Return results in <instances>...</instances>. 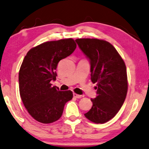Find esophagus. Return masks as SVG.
<instances>
[{
  "instance_id": "34e87169",
  "label": "esophagus",
  "mask_w": 149,
  "mask_h": 149,
  "mask_svg": "<svg viewBox=\"0 0 149 149\" xmlns=\"http://www.w3.org/2000/svg\"><path fill=\"white\" fill-rule=\"evenodd\" d=\"M73 96H74V97H76V98H81V97H83V95H79V94H77V93H73Z\"/></svg>"
}]
</instances>
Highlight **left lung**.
<instances>
[{
	"label": "left lung",
	"mask_w": 149,
	"mask_h": 149,
	"mask_svg": "<svg viewBox=\"0 0 149 149\" xmlns=\"http://www.w3.org/2000/svg\"><path fill=\"white\" fill-rule=\"evenodd\" d=\"M79 48L90 60L91 80L96 83L97 96L85 117L104 123L115 117L125 101L128 89L125 62L110 42L97 38H77Z\"/></svg>",
	"instance_id": "left-lung-1"
}]
</instances>
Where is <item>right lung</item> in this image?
I'll use <instances>...</instances> for the list:
<instances>
[{
    "mask_svg": "<svg viewBox=\"0 0 149 149\" xmlns=\"http://www.w3.org/2000/svg\"><path fill=\"white\" fill-rule=\"evenodd\" d=\"M77 47L72 38L45 42L28 51L19 72V94L28 113L42 123L56 121L62 116L65 104L72 100L70 90L60 91L52 86L61 60Z\"/></svg>",
    "mask_w": 149,
    "mask_h": 149,
    "instance_id": "add662e5",
    "label": "right lung"
}]
</instances>
